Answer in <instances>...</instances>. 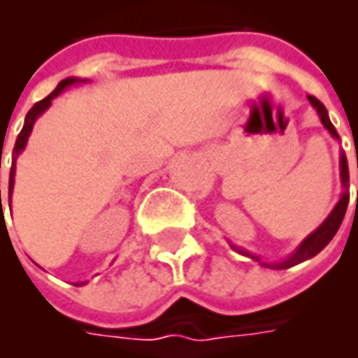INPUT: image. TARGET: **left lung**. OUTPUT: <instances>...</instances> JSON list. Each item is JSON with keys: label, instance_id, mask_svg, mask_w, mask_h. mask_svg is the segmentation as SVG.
Returning a JSON list of instances; mask_svg holds the SVG:
<instances>
[{"label": "left lung", "instance_id": "1", "mask_svg": "<svg viewBox=\"0 0 358 358\" xmlns=\"http://www.w3.org/2000/svg\"><path fill=\"white\" fill-rule=\"evenodd\" d=\"M308 101H310V105H313V107L316 109V113H318V117H320V122L324 124V128H326V130H328L336 140H339L336 128H334V124L330 122V117H328V110H326V107L316 99L315 95H308ZM357 169H358V155H357ZM339 176H341L343 194H341V197H339L338 205L334 207V210L328 215V218L324 220L322 224L318 226L313 234H308L307 238L301 241L299 248L295 249V251H293L292 255L287 257L285 261H280V263H263V261H261V257L253 255V253H249L248 249L238 248V245H234L232 243L234 251H238L240 255L249 257V259H253V261H259V263L263 264V266H266V268H274V270L289 268V266H295V264H299L303 263V261H307V259H313L315 255H318V253H320V251L330 243L331 238H334L336 232L339 230L341 220H343V217H345L347 205H349V192H347V187H349V166H347L345 153H341V155H339ZM357 207H358V197H357Z\"/></svg>", "mask_w": 358, "mask_h": 358}]
</instances>
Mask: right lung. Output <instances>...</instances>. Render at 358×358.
Masks as SVG:
<instances>
[{
  "label": "right lung",
  "instance_id": "1",
  "mask_svg": "<svg viewBox=\"0 0 358 358\" xmlns=\"http://www.w3.org/2000/svg\"><path fill=\"white\" fill-rule=\"evenodd\" d=\"M78 82H86V80H80V78H65V80H61L57 84V88L53 90L48 97H43L42 101H38L32 107V109L27 113V118H24V126H22V130L20 134L17 136V141H15V149H13V163H11V174H9V201H11V194H13V186H15V169H17V157L22 153V149L27 148V141H28V136L32 132V128H34V122L36 118L42 115L43 110L50 109L51 101L57 97L61 92L69 86H73V84H78ZM0 209H1V189H0ZM86 282H78V284L74 285H84Z\"/></svg>",
  "mask_w": 358,
  "mask_h": 358
}]
</instances>
